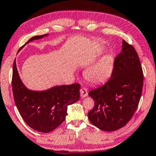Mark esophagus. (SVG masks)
<instances>
[{"instance_id":"esophagus-1","label":"esophagus","mask_w":156,"mask_h":156,"mask_svg":"<svg viewBox=\"0 0 156 156\" xmlns=\"http://www.w3.org/2000/svg\"><path fill=\"white\" fill-rule=\"evenodd\" d=\"M80 95L81 98H86L88 95V90L86 88H81L80 89Z\"/></svg>"}]
</instances>
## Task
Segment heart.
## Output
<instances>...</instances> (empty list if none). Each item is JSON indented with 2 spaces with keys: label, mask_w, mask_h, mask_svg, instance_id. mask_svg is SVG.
Masks as SVG:
<instances>
[{
  "label": "heart",
  "mask_w": 156,
  "mask_h": 156,
  "mask_svg": "<svg viewBox=\"0 0 156 156\" xmlns=\"http://www.w3.org/2000/svg\"><path fill=\"white\" fill-rule=\"evenodd\" d=\"M114 59L111 55H106L88 68L85 76L91 83H101L109 77L113 71Z\"/></svg>",
  "instance_id": "obj_1"
}]
</instances>
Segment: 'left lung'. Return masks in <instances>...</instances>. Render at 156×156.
I'll return each mask as SVG.
<instances>
[{
    "label": "left lung",
    "instance_id": "1",
    "mask_svg": "<svg viewBox=\"0 0 156 156\" xmlns=\"http://www.w3.org/2000/svg\"><path fill=\"white\" fill-rule=\"evenodd\" d=\"M143 71L138 54L123 40L122 50L114 60V69L105 84L91 90L95 102L88 117L93 126L111 132L125 126L137 108L142 93Z\"/></svg>",
    "mask_w": 156,
    "mask_h": 156
}]
</instances>
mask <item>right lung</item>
<instances>
[{
    "label": "right lung",
    "mask_w": 156,
    "mask_h": 156,
    "mask_svg": "<svg viewBox=\"0 0 156 156\" xmlns=\"http://www.w3.org/2000/svg\"><path fill=\"white\" fill-rule=\"evenodd\" d=\"M47 35L31 37L25 44ZM12 86L14 102L23 121L33 130L44 133L53 131L61 125L68 114V105L78 101L80 98L79 83L56 86L42 91L28 89L19 75L16 59L13 64Z\"/></svg>",
    "instance_id": "obj_1"
}]
</instances>
